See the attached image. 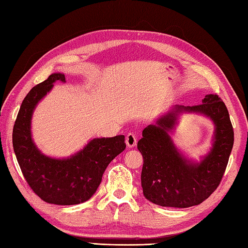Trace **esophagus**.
I'll list each match as a JSON object with an SVG mask.
<instances>
[{
	"mask_svg": "<svg viewBox=\"0 0 248 248\" xmlns=\"http://www.w3.org/2000/svg\"><path fill=\"white\" fill-rule=\"evenodd\" d=\"M125 143H127L128 147H134L138 143V139H136V135L134 133H129L125 138Z\"/></svg>",
	"mask_w": 248,
	"mask_h": 248,
	"instance_id": "obj_1",
	"label": "esophagus"
}]
</instances>
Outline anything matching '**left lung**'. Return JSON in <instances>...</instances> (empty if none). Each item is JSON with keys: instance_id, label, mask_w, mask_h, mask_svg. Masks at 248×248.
<instances>
[{"instance_id": "obj_1", "label": "left lung", "mask_w": 248, "mask_h": 248, "mask_svg": "<svg viewBox=\"0 0 248 248\" xmlns=\"http://www.w3.org/2000/svg\"><path fill=\"white\" fill-rule=\"evenodd\" d=\"M182 109L204 113L216 124L214 148L200 163L184 159L168 135ZM233 140L228 109L217 94H207L202 104L193 107L178 105L156 124L145 128L138 143L144 159L140 175L144 196L162 207L188 208L202 203L222 181Z\"/></svg>"}]
</instances>
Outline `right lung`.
Wrapping results in <instances>:
<instances>
[{
	"label": "right lung",
	"mask_w": 248,
	"mask_h": 248,
	"mask_svg": "<svg viewBox=\"0 0 248 248\" xmlns=\"http://www.w3.org/2000/svg\"><path fill=\"white\" fill-rule=\"evenodd\" d=\"M55 81L66 82L65 76L53 73L26 94L14 124L13 145L21 171L37 196L48 203L78 204L97 191L108 165L125 149L124 136L93 139L69 159L44 155L31 140V119L36 104Z\"/></svg>",
	"instance_id": "right-lung-1"
}]
</instances>
